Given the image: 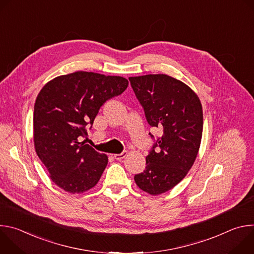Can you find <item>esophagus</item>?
Wrapping results in <instances>:
<instances>
[{
    "mask_svg": "<svg viewBox=\"0 0 254 254\" xmlns=\"http://www.w3.org/2000/svg\"><path fill=\"white\" fill-rule=\"evenodd\" d=\"M127 152H123V153H121V154H116V155L114 156V158H115L116 160H118V161H122L123 159H125V158L127 157Z\"/></svg>",
    "mask_w": 254,
    "mask_h": 254,
    "instance_id": "esophagus-1",
    "label": "esophagus"
}]
</instances>
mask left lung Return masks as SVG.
I'll use <instances>...</instances> for the list:
<instances>
[{
    "label": "left lung",
    "mask_w": 254,
    "mask_h": 254,
    "mask_svg": "<svg viewBox=\"0 0 254 254\" xmlns=\"http://www.w3.org/2000/svg\"><path fill=\"white\" fill-rule=\"evenodd\" d=\"M148 124L162 136L146 158V170L135 184L151 195L165 193L182 181L193 166L201 143L203 112L199 97L182 81L166 74L129 77Z\"/></svg>",
    "instance_id": "obj_1"
}]
</instances>
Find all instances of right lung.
Segmentation results:
<instances>
[{"label": "right lung", "mask_w": 254, "mask_h": 254, "mask_svg": "<svg viewBox=\"0 0 254 254\" xmlns=\"http://www.w3.org/2000/svg\"><path fill=\"white\" fill-rule=\"evenodd\" d=\"M128 81L77 71L58 76L39 92L34 105V144L51 180L66 192L75 194L94 187L108 162L89 144L86 126L93 125L100 107L122 94Z\"/></svg>", "instance_id": "obj_1"}]
</instances>
